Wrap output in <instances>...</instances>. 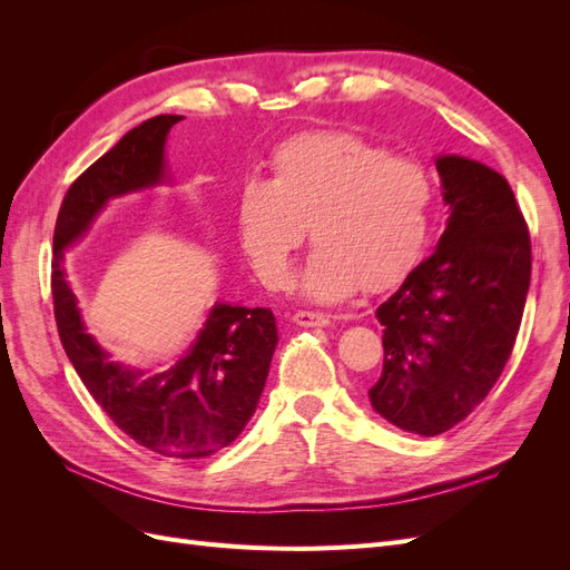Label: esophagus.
Wrapping results in <instances>:
<instances>
[{"instance_id":"obj_1","label":"esophagus","mask_w":570,"mask_h":570,"mask_svg":"<svg viewBox=\"0 0 570 570\" xmlns=\"http://www.w3.org/2000/svg\"><path fill=\"white\" fill-rule=\"evenodd\" d=\"M292 321H295L302 327H318V325L331 323V318L318 314V312H297L295 316H292Z\"/></svg>"}]
</instances>
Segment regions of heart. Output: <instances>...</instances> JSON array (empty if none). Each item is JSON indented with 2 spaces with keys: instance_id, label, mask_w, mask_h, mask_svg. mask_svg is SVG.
<instances>
[{
  "instance_id": "obj_1",
  "label": "heart",
  "mask_w": 570,
  "mask_h": 570,
  "mask_svg": "<svg viewBox=\"0 0 570 570\" xmlns=\"http://www.w3.org/2000/svg\"><path fill=\"white\" fill-rule=\"evenodd\" d=\"M430 199L419 161L352 132H304L273 151L271 178L239 185L235 230L262 283L281 287L308 223L316 245L295 289L337 304L358 285L383 289L404 278L425 243Z\"/></svg>"
}]
</instances>
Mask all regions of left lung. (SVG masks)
I'll use <instances>...</instances> for the list:
<instances>
[{
  "label": "left lung",
  "mask_w": 570,
  "mask_h": 570,
  "mask_svg": "<svg viewBox=\"0 0 570 570\" xmlns=\"http://www.w3.org/2000/svg\"><path fill=\"white\" fill-rule=\"evenodd\" d=\"M435 168L450 218L435 252L375 308L385 361L368 390L375 413L423 438L463 421L502 375L532 262L502 174L459 154H440Z\"/></svg>",
  "instance_id": "left-lung-1"
}]
</instances>
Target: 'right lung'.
Wrapping results in <instances>:
<instances>
[{
    "mask_svg": "<svg viewBox=\"0 0 570 570\" xmlns=\"http://www.w3.org/2000/svg\"><path fill=\"white\" fill-rule=\"evenodd\" d=\"M178 120L161 114L128 130L68 189L55 228L51 295L63 350L109 419L151 452L202 459L235 442L262 400L278 344L271 308L216 302L174 364L137 368L114 361L88 331L66 271V252L109 202L174 185L166 142Z\"/></svg>",
    "mask_w": 570,
    "mask_h": 570,
    "instance_id": "obj_1",
    "label": "right lung"
}]
</instances>
